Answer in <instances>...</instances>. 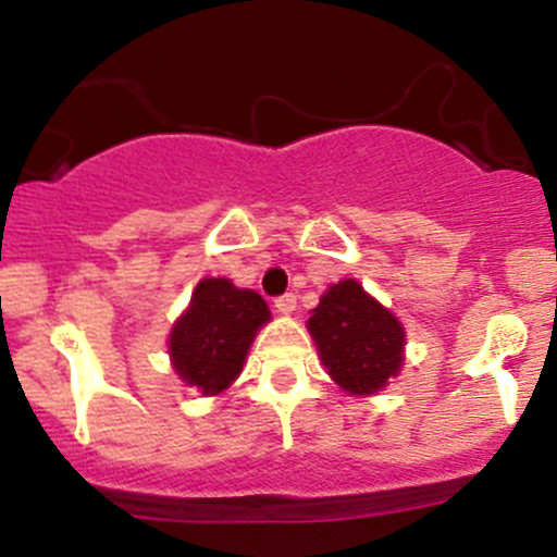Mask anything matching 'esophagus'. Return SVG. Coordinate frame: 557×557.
<instances>
[{"mask_svg":"<svg viewBox=\"0 0 557 557\" xmlns=\"http://www.w3.org/2000/svg\"><path fill=\"white\" fill-rule=\"evenodd\" d=\"M276 308L281 313H292L297 308V295L295 292H286V295L276 297Z\"/></svg>","mask_w":557,"mask_h":557,"instance_id":"34e87169","label":"esophagus"}]
</instances>
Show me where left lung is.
Masks as SVG:
<instances>
[{
    "mask_svg": "<svg viewBox=\"0 0 557 557\" xmlns=\"http://www.w3.org/2000/svg\"><path fill=\"white\" fill-rule=\"evenodd\" d=\"M308 330L327 373L346 393L371 395L400 371L404 327L355 278L324 292Z\"/></svg>",
    "mask_w": 557,
    "mask_h": 557,
    "instance_id": "left-lung-1",
    "label": "left lung"
}]
</instances>
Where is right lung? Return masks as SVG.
I'll use <instances>...</instances> for the list:
<instances>
[{
  "mask_svg": "<svg viewBox=\"0 0 557 557\" xmlns=\"http://www.w3.org/2000/svg\"><path fill=\"white\" fill-rule=\"evenodd\" d=\"M271 319L257 292L227 278H202L191 306L170 333V357L186 384L216 395L238 379L257 330Z\"/></svg>",
  "mask_w": 557,
  "mask_h": 557,
  "instance_id": "right-lung-1",
  "label": "right lung"
}]
</instances>
